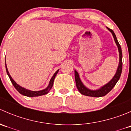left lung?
Instances as JSON below:
<instances>
[{
  "instance_id": "left-lung-1",
  "label": "left lung",
  "mask_w": 131,
  "mask_h": 131,
  "mask_svg": "<svg viewBox=\"0 0 131 131\" xmlns=\"http://www.w3.org/2000/svg\"><path fill=\"white\" fill-rule=\"evenodd\" d=\"M106 28L112 33V35L113 37V39H114L116 45H117V47H118V53H119V63H118V67H117V71H116V73L115 74V75L113 76V77L110 80V82H108L107 84L105 85H103L101 88H99L97 89H95V90H92V89H89V88H87L83 82H82V80H80V76H79V74L75 70V82H76V85L77 88L79 92L83 95H85V96H91V97H102V96H105V95H106L108 92H110L115 85V84H117V82H118V80H119L120 77H121V73H122V49H121V45L118 43V40H117V37H116V35L115 34L114 31H113L111 29L108 28V27H106Z\"/></svg>"
}]
</instances>
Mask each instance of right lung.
<instances>
[{
	"instance_id": "right-lung-1",
	"label": "right lung",
	"mask_w": 131,
	"mask_h": 131,
	"mask_svg": "<svg viewBox=\"0 0 131 131\" xmlns=\"http://www.w3.org/2000/svg\"><path fill=\"white\" fill-rule=\"evenodd\" d=\"M5 62H6V61H5ZM6 72H7V75H8L9 79H10L12 84H13V85H14V88H16V90L18 91L21 94L23 95V96H28V97H36V96H42V95L46 94L48 93V92L50 91V90L51 89V88H52V85H53V83H54V79H55V77H56V75H57V73H58V72H59V70L58 69V70L54 73V75H52V78H51V80H50L49 83V85H47V87L46 88V89H42V90H40V91H34L29 90V89H26V88H23V87L20 86V85H18V84H17L14 80H13V78L11 77V76H10V75L9 73V71L8 70H7V65H6Z\"/></svg>"
}]
</instances>
